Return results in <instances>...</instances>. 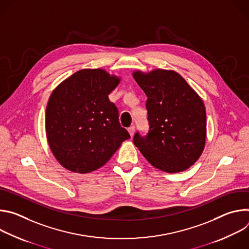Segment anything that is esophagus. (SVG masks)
Returning a JSON list of instances; mask_svg holds the SVG:
<instances>
[{"instance_id":"obj_1","label":"esophagus","mask_w":249,"mask_h":249,"mask_svg":"<svg viewBox=\"0 0 249 249\" xmlns=\"http://www.w3.org/2000/svg\"><path fill=\"white\" fill-rule=\"evenodd\" d=\"M128 132H129L130 136H131V137H133V135H134V133H135V127H134V126L129 127V128H128Z\"/></svg>"}]
</instances>
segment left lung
<instances>
[{
  "label": "left lung",
  "mask_w": 249,
  "mask_h": 249,
  "mask_svg": "<svg viewBox=\"0 0 249 249\" xmlns=\"http://www.w3.org/2000/svg\"><path fill=\"white\" fill-rule=\"evenodd\" d=\"M133 78L148 97L150 130L134 136V144L156 168L168 173L184 171L202 155L207 136L202 98L173 70H136Z\"/></svg>",
  "instance_id": "1"
}]
</instances>
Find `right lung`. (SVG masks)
Instances as JSON below:
<instances>
[{
  "label": "right lung",
  "instance_id": "1",
  "mask_svg": "<svg viewBox=\"0 0 249 249\" xmlns=\"http://www.w3.org/2000/svg\"><path fill=\"white\" fill-rule=\"evenodd\" d=\"M121 78L103 69H82L52 91L45 112L48 145L66 169L89 173L107 162L130 138L108 94Z\"/></svg>",
  "mask_w": 249,
  "mask_h": 249
}]
</instances>
